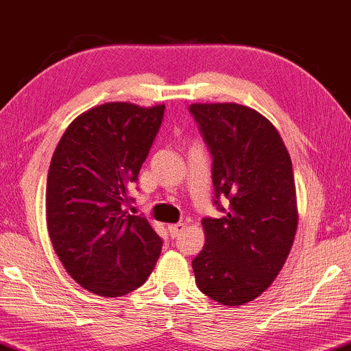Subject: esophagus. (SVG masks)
Instances as JSON below:
<instances>
[{
  "label": "esophagus",
  "instance_id": "obj_1",
  "mask_svg": "<svg viewBox=\"0 0 351 351\" xmlns=\"http://www.w3.org/2000/svg\"><path fill=\"white\" fill-rule=\"evenodd\" d=\"M184 227H186V226L182 224V223H178V224H169V232H170V235L173 237V239H175V237H178V235L181 234L182 230H184Z\"/></svg>",
  "mask_w": 351,
  "mask_h": 351
}]
</instances>
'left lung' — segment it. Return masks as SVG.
<instances>
[{
	"mask_svg": "<svg viewBox=\"0 0 351 351\" xmlns=\"http://www.w3.org/2000/svg\"><path fill=\"white\" fill-rule=\"evenodd\" d=\"M189 111L213 154L216 199L229 200L223 218L202 219L195 283L210 299L237 307L274 283L293 246L299 219L293 164L278 130L253 108L194 103Z\"/></svg>",
	"mask_w": 351,
	"mask_h": 351,
	"instance_id": "1",
	"label": "left lung"
}]
</instances>
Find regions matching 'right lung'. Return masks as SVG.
Here are the masks:
<instances>
[{
  "mask_svg": "<svg viewBox=\"0 0 351 351\" xmlns=\"http://www.w3.org/2000/svg\"><path fill=\"white\" fill-rule=\"evenodd\" d=\"M165 105L111 101L79 114L53 151L46 219L63 267L84 289L119 298L145 283L162 240L143 216L128 215L136 181Z\"/></svg>",
  "mask_w": 351,
  "mask_h": 351,
  "instance_id": "right-lung-1",
  "label": "right lung"
}]
</instances>
